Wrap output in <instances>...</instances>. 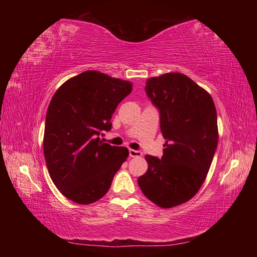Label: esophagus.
<instances>
[{
    "label": "esophagus",
    "mask_w": 257,
    "mask_h": 257,
    "mask_svg": "<svg viewBox=\"0 0 257 257\" xmlns=\"http://www.w3.org/2000/svg\"><path fill=\"white\" fill-rule=\"evenodd\" d=\"M129 155L132 156V158H141V156L143 155V153L141 151H136V150H129Z\"/></svg>",
    "instance_id": "34e87169"
}]
</instances>
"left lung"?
I'll use <instances>...</instances> for the list:
<instances>
[{
  "instance_id": "1",
  "label": "left lung",
  "mask_w": 257,
  "mask_h": 257,
  "mask_svg": "<svg viewBox=\"0 0 257 257\" xmlns=\"http://www.w3.org/2000/svg\"><path fill=\"white\" fill-rule=\"evenodd\" d=\"M145 92L167 142L162 158L145 156L149 169L138 186L151 202L170 208L193 198L205 180L219 141L216 110L211 95L184 73L149 78Z\"/></svg>"
}]
</instances>
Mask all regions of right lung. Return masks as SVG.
<instances>
[{
  "instance_id": "right-lung-1",
  "label": "right lung",
  "mask_w": 257,
  "mask_h": 257,
  "mask_svg": "<svg viewBox=\"0 0 257 257\" xmlns=\"http://www.w3.org/2000/svg\"><path fill=\"white\" fill-rule=\"evenodd\" d=\"M132 90L130 81L88 70L52 97L43 149L52 181L70 201L84 205L101 199L127 160V147L111 146L99 136L111 129L112 114Z\"/></svg>"
}]
</instances>
